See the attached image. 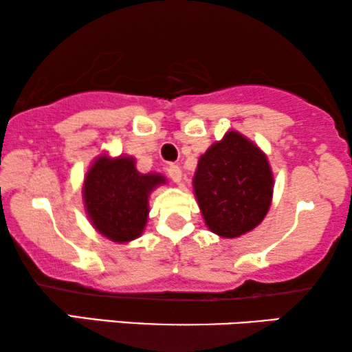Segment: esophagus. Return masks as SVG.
I'll use <instances>...</instances> for the list:
<instances>
[{
	"label": "esophagus",
	"mask_w": 352,
	"mask_h": 352,
	"mask_svg": "<svg viewBox=\"0 0 352 352\" xmlns=\"http://www.w3.org/2000/svg\"><path fill=\"white\" fill-rule=\"evenodd\" d=\"M168 175H170L173 182H176V184H181V182H182V171H181L179 166L171 165L170 168H168Z\"/></svg>",
	"instance_id": "34e87169"
}]
</instances>
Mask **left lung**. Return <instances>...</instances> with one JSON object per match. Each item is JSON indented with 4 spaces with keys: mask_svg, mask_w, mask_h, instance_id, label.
I'll return each mask as SVG.
<instances>
[{
    "mask_svg": "<svg viewBox=\"0 0 352 352\" xmlns=\"http://www.w3.org/2000/svg\"><path fill=\"white\" fill-rule=\"evenodd\" d=\"M192 190L206 228L223 239H237L266 218L274 173L258 144L229 129L200 155Z\"/></svg>",
    "mask_w": 352,
    "mask_h": 352,
    "instance_id": "1",
    "label": "left lung"
}]
</instances>
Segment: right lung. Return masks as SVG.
Here are the masks:
<instances>
[{
  "instance_id": "right-lung-1",
  "label": "right lung",
  "mask_w": 352,
  "mask_h": 352,
  "mask_svg": "<svg viewBox=\"0 0 352 352\" xmlns=\"http://www.w3.org/2000/svg\"><path fill=\"white\" fill-rule=\"evenodd\" d=\"M168 179L160 173H141L133 155L99 153L86 170L81 197L91 226L115 243L139 239L148 221V197Z\"/></svg>"
}]
</instances>
